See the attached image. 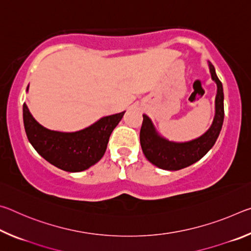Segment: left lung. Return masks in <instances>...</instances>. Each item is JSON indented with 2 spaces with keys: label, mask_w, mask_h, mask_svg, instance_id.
<instances>
[{
  "label": "left lung",
  "mask_w": 251,
  "mask_h": 251,
  "mask_svg": "<svg viewBox=\"0 0 251 251\" xmlns=\"http://www.w3.org/2000/svg\"><path fill=\"white\" fill-rule=\"evenodd\" d=\"M207 64L211 79L217 86V94L215 99L214 120L209 128L201 136L188 142L169 141L157 130L154 123L146 114L143 115L144 121L139 135L142 150L146 158L160 169L179 171L188 167L201 159L217 141L224 123V90L214 65L209 61H207Z\"/></svg>",
  "instance_id": "8db88e82"
}]
</instances>
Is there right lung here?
Here are the masks:
<instances>
[{
    "instance_id": "right-lung-1",
    "label": "right lung",
    "mask_w": 251,
    "mask_h": 251,
    "mask_svg": "<svg viewBox=\"0 0 251 251\" xmlns=\"http://www.w3.org/2000/svg\"><path fill=\"white\" fill-rule=\"evenodd\" d=\"M28 92V86L26 93ZM125 112L104 116L76 131L53 130L37 122L23 104V122L28 142L39 154L62 171L78 173L88 169L104 156L109 136Z\"/></svg>"
}]
</instances>
